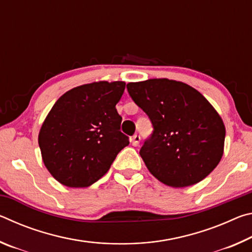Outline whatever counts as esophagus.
I'll return each instance as SVG.
<instances>
[{
  "label": "esophagus",
  "mask_w": 252,
  "mask_h": 252,
  "mask_svg": "<svg viewBox=\"0 0 252 252\" xmlns=\"http://www.w3.org/2000/svg\"><path fill=\"white\" fill-rule=\"evenodd\" d=\"M131 143H132V146H133V147H138L140 144V135L135 134V135L132 136Z\"/></svg>",
  "instance_id": "1"
}]
</instances>
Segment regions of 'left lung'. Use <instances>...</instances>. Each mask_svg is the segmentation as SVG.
Segmentation results:
<instances>
[{"mask_svg":"<svg viewBox=\"0 0 252 252\" xmlns=\"http://www.w3.org/2000/svg\"><path fill=\"white\" fill-rule=\"evenodd\" d=\"M126 89L155 129L140 150L153 177L169 187L185 188L215 170L223 155L225 127L201 93L169 79L130 82Z\"/></svg>","mask_w":252,"mask_h":252,"instance_id":"8db88e82","label":"left lung"}]
</instances>
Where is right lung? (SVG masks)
Instances as JSON below:
<instances>
[{
	"label": "right lung",
	"mask_w": 252,
	"mask_h": 252,
	"mask_svg": "<svg viewBox=\"0 0 252 252\" xmlns=\"http://www.w3.org/2000/svg\"><path fill=\"white\" fill-rule=\"evenodd\" d=\"M125 89L123 81L83 84L52 106L40 129L39 146L44 165L61 185L91 186L129 144L116 109Z\"/></svg>",
	"instance_id": "add662e5"
}]
</instances>
